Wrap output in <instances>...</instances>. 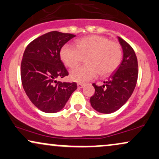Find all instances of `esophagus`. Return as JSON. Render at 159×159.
<instances>
[{
    "instance_id": "esophagus-1",
    "label": "esophagus",
    "mask_w": 159,
    "mask_h": 159,
    "mask_svg": "<svg viewBox=\"0 0 159 159\" xmlns=\"http://www.w3.org/2000/svg\"><path fill=\"white\" fill-rule=\"evenodd\" d=\"M77 86H78V88H83L84 87V85L83 84H80V83H78Z\"/></svg>"
}]
</instances>
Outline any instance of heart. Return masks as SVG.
<instances>
[{"label":"heart","mask_w":159,"mask_h":159,"mask_svg":"<svg viewBox=\"0 0 159 159\" xmlns=\"http://www.w3.org/2000/svg\"><path fill=\"white\" fill-rule=\"evenodd\" d=\"M60 58L70 68L78 66L83 58H86L87 65L78 66L70 72L72 81L86 83L98 74L101 77H107L113 73L121 64L122 51L117 41L94 35L78 40L75 47L65 44L60 51Z\"/></svg>","instance_id":"obj_1"}]
</instances>
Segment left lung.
I'll return each mask as SVG.
<instances>
[{"label":"left lung","instance_id":"1","mask_svg":"<svg viewBox=\"0 0 159 159\" xmlns=\"http://www.w3.org/2000/svg\"><path fill=\"white\" fill-rule=\"evenodd\" d=\"M118 41L123 49V60L116 72L111 75L103 86L93 84L94 95L90 98L93 108L101 113H112L121 107L130 98L138 79V61L134 50L120 37Z\"/></svg>","mask_w":159,"mask_h":159}]
</instances>
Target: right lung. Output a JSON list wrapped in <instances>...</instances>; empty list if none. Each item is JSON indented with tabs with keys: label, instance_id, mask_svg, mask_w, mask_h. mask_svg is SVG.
Wrapping results in <instances>:
<instances>
[{
	"label": "right lung",
	"instance_id": "right-lung-1",
	"mask_svg": "<svg viewBox=\"0 0 159 159\" xmlns=\"http://www.w3.org/2000/svg\"><path fill=\"white\" fill-rule=\"evenodd\" d=\"M74 37L70 33L49 32L33 40L25 49L20 66L22 85L30 100L42 112L61 110L77 89L75 82L56 81L68 75L60 51Z\"/></svg>",
	"mask_w": 159,
	"mask_h": 159
}]
</instances>
